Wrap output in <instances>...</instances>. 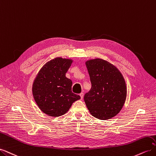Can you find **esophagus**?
<instances>
[{"label":"esophagus","instance_id":"obj_1","mask_svg":"<svg viewBox=\"0 0 156 156\" xmlns=\"http://www.w3.org/2000/svg\"><path fill=\"white\" fill-rule=\"evenodd\" d=\"M79 96H80V97H81V99H83V96H84V94L83 93H81V94H79Z\"/></svg>","mask_w":156,"mask_h":156}]
</instances>
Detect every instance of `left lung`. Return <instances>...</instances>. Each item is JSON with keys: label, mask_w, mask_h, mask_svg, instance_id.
Here are the masks:
<instances>
[{"label": "left lung", "mask_w": 156, "mask_h": 156, "mask_svg": "<svg viewBox=\"0 0 156 156\" xmlns=\"http://www.w3.org/2000/svg\"><path fill=\"white\" fill-rule=\"evenodd\" d=\"M92 84L84 100L91 115L108 120L119 114L127 96L125 79L120 70L108 61L96 58L85 62Z\"/></svg>", "instance_id": "obj_1"}]
</instances>
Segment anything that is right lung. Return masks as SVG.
<instances>
[{
	"label": "right lung",
	"instance_id": "right-lung-1",
	"mask_svg": "<svg viewBox=\"0 0 156 156\" xmlns=\"http://www.w3.org/2000/svg\"><path fill=\"white\" fill-rule=\"evenodd\" d=\"M73 61L62 57L51 59L41 67L33 81V97L40 109L47 115H64L73 102L81 99L72 92V80L66 77Z\"/></svg>",
	"mask_w": 156,
	"mask_h": 156
}]
</instances>
